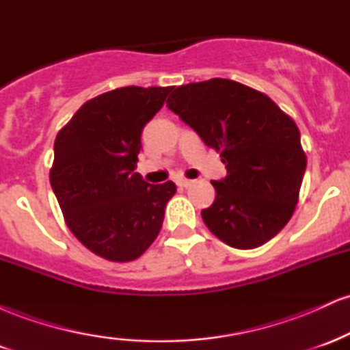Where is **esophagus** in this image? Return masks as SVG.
Here are the masks:
<instances>
[{
  "mask_svg": "<svg viewBox=\"0 0 350 350\" xmlns=\"http://www.w3.org/2000/svg\"><path fill=\"white\" fill-rule=\"evenodd\" d=\"M192 184V180L191 179H179L178 180V186L179 187H189Z\"/></svg>",
  "mask_w": 350,
  "mask_h": 350,
  "instance_id": "esophagus-1",
  "label": "esophagus"
}]
</instances>
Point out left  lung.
I'll return each instance as SVG.
<instances>
[{"instance_id": "left-lung-1", "label": "left lung", "mask_w": 350, "mask_h": 350, "mask_svg": "<svg viewBox=\"0 0 350 350\" xmlns=\"http://www.w3.org/2000/svg\"><path fill=\"white\" fill-rule=\"evenodd\" d=\"M166 105L220 152L227 176L212 180L208 230L240 250L267 243L288 224L306 171L296 123L270 97L228 79L187 83Z\"/></svg>"}]
</instances>
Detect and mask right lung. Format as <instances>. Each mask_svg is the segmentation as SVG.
Masks as SVG:
<instances>
[{
	"label": "right lung",
	"instance_id": "obj_1",
	"mask_svg": "<svg viewBox=\"0 0 350 350\" xmlns=\"http://www.w3.org/2000/svg\"><path fill=\"white\" fill-rule=\"evenodd\" d=\"M171 87H122L88 100L57 133L51 186L67 227L110 262H131L161 230L176 184H150L136 170L142 131Z\"/></svg>",
	"mask_w": 350,
	"mask_h": 350
}]
</instances>
